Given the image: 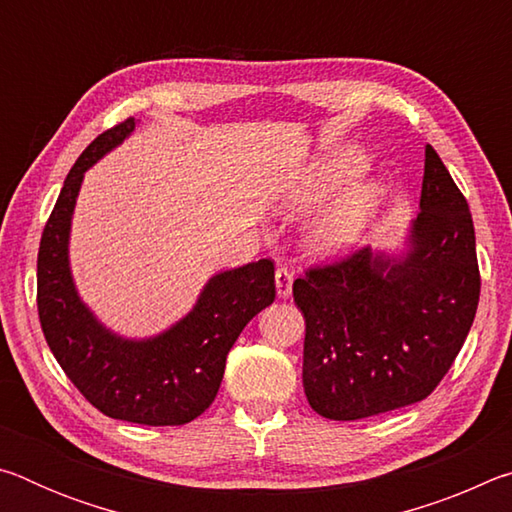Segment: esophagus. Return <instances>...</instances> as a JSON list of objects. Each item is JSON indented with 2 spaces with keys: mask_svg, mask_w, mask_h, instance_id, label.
Returning a JSON list of instances; mask_svg holds the SVG:
<instances>
[{
  "mask_svg": "<svg viewBox=\"0 0 512 512\" xmlns=\"http://www.w3.org/2000/svg\"><path fill=\"white\" fill-rule=\"evenodd\" d=\"M275 287H277V296H280V298H289L291 296L293 271H291L289 266H277V271H275Z\"/></svg>",
  "mask_w": 512,
  "mask_h": 512,
  "instance_id": "obj_1",
  "label": "esophagus"
}]
</instances>
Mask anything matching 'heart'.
<instances>
[{"instance_id": "b5f03b06", "label": "heart", "mask_w": 512, "mask_h": 512, "mask_svg": "<svg viewBox=\"0 0 512 512\" xmlns=\"http://www.w3.org/2000/svg\"><path fill=\"white\" fill-rule=\"evenodd\" d=\"M354 167H323L314 176L300 185L291 196V207L298 212H309L318 207L325 198L350 176ZM381 203V192L377 185L357 180L320 212L307 228V246L318 255L341 253L357 241L368 228L372 216L377 214Z\"/></svg>"}]
</instances>
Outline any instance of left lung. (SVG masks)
Here are the masks:
<instances>
[{
    "label": "left lung",
    "mask_w": 512,
    "mask_h": 512,
    "mask_svg": "<svg viewBox=\"0 0 512 512\" xmlns=\"http://www.w3.org/2000/svg\"><path fill=\"white\" fill-rule=\"evenodd\" d=\"M420 214L402 257L354 250L293 282L305 316L302 386L329 420L424 400L461 352L481 293L470 207L427 144Z\"/></svg>",
    "instance_id": "1"
}]
</instances>
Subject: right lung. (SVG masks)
<instances>
[{"label":"right lung","mask_w":512,"mask_h":512,"mask_svg":"<svg viewBox=\"0 0 512 512\" xmlns=\"http://www.w3.org/2000/svg\"><path fill=\"white\" fill-rule=\"evenodd\" d=\"M133 128L135 119L108 128L67 173L40 239L38 316L49 350L94 409L115 420L176 427L214 402L241 329L275 300V266L259 259L214 275L194 309L153 339H121L103 327L76 293L69 225L83 173Z\"/></svg>","instance_id":"right-lung-1"}]
</instances>
